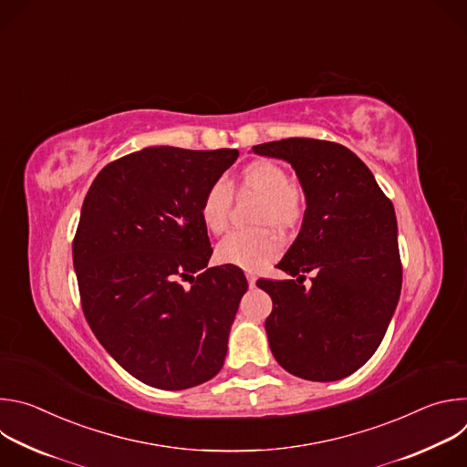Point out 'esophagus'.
Returning a JSON list of instances; mask_svg holds the SVG:
<instances>
[{
	"mask_svg": "<svg viewBox=\"0 0 467 467\" xmlns=\"http://www.w3.org/2000/svg\"><path fill=\"white\" fill-rule=\"evenodd\" d=\"M247 277V283H249V288H254V285H256V277L253 275V274H247L245 275Z\"/></svg>",
	"mask_w": 467,
	"mask_h": 467,
	"instance_id": "34e87169",
	"label": "esophagus"
}]
</instances>
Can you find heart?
<instances>
[{
    "instance_id": "1",
    "label": "heart",
    "mask_w": 467,
    "mask_h": 467,
    "mask_svg": "<svg viewBox=\"0 0 467 467\" xmlns=\"http://www.w3.org/2000/svg\"><path fill=\"white\" fill-rule=\"evenodd\" d=\"M233 192L238 195L258 197L251 213L254 229L231 233L216 247V258L244 270H258L274 260L281 251L279 233L294 231L305 216V193L292 182L288 171L274 161H253L242 168L236 181H214L203 193L199 205L207 231L223 234L229 227Z\"/></svg>"
}]
</instances>
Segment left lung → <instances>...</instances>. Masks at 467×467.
I'll list each match as a JSON object with an SVG mask.
<instances>
[{
    "label": "left lung",
    "instance_id": "left-lung-1",
    "mask_svg": "<svg viewBox=\"0 0 467 467\" xmlns=\"http://www.w3.org/2000/svg\"><path fill=\"white\" fill-rule=\"evenodd\" d=\"M253 151L290 162L306 197L301 231L277 264L299 279L256 281L274 301L265 319L272 353L296 377L344 379L377 351L401 294L393 205L342 144L285 139ZM308 271L306 291L300 279Z\"/></svg>",
    "mask_w": 467,
    "mask_h": 467
}]
</instances>
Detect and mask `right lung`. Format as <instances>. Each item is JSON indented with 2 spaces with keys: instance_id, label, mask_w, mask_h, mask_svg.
<instances>
[{
  "instance_id": "add662e5",
  "label": "right lung",
  "mask_w": 467,
  "mask_h": 467,
  "mask_svg": "<svg viewBox=\"0 0 467 467\" xmlns=\"http://www.w3.org/2000/svg\"><path fill=\"white\" fill-rule=\"evenodd\" d=\"M236 159V150L146 148L107 164L83 202L72 251L85 317L148 386L186 389L223 366L247 281L233 264L207 268L199 205Z\"/></svg>"
}]
</instances>
